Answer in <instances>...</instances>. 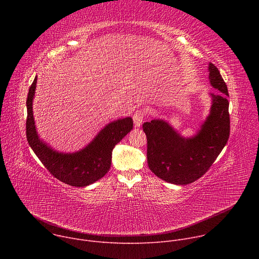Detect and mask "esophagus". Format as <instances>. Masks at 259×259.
Returning <instances> with one entry per match:
<instances>
[{"instance_id":"34e87169","label":"esophagus","mask_w":259,"mask_h":259,"mask_svg":"<svg viewBox=\"0 0 259 259\" xmlns=\"http://www.w3.org/2000/svg\"><path fill=\"white\" fill-rule=\"evenodd\" d=\"M144 117H145V113H144L143 109L140 108V109H137V110H136V112H135L134 115H133V121H134L135 127H140V125H141L142 122H143Z\"/></svg>"}]
</instances>
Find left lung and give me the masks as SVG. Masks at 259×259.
Wrapping results in <instances>:
<instances>
[{"mask_svg": "<svg viewBox=\"0 0 259 259\" xmlns=\"http://www.w3.org/2000/svg\"><path fill=\"white\" fill-rule=\"evenodd\" d=\"M212 93L210 116L193 138L179 136L172 127L153 120L142 125L147 139V164L159 178L174 184H189L202 177L215 162L230 137L229 91L218 68L209 64Z\"/></svg>", "mask_w": 259, "mask_h": 259, "instance_id": "left-lung-1", "label": "left lung"}]
</instances>
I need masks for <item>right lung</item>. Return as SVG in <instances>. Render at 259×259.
<instances>
[{
  "mask_svg": "<svg viewBox=\"0 0 259 259\" xmlns=\"http://www.w3.org/2000/svg\"><path fill=\"white\" fill-rule=\"evenodd\" d=\"M35 84L36 77L29 87L26 98V138L36 157L51 175L71 187L83 188L103 177L110 168L114 147L133 129V120L125 118L108 124L79 153H57L39 139L34 128L32 98Z\"/></svg>",
  "mask_w": 259,
  "mask_h": 259,
  "instance_id": "1",
  "label": "right lung"
}]
</instances>
